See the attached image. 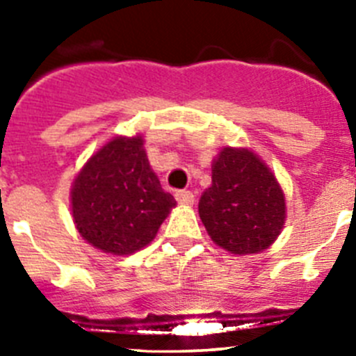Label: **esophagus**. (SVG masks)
Wrapping results in <instances>:
<instances>
[{"label":"esophagus","mask_w":356,"mask_h":356,"mask_svg":"<svg viewBox=\"0 0 356 356\" xmlns=\"http://www.w3.org/2000/svg\"><path fill=\"white\" fill-rule=\"evenodd\" d=\"M176 201L180 205H194V194L191 191H178L176 193Z\"/></svg>","instance_id":"1"}]
</instances>
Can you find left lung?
Listing matches in <instances>:
<instances>
[{
	"label": "left lung",
	"instance_id": "obj_1",
	"mask_svg": "<svg viewBox=\"0 0 356 356\" xmlns=\"http://www.w3.org/2000/svg\"><path fill=\"white\" fill-rule=\"evenodd\" d=\"M200 217L210 238L234 254L260 253L285 222V196L271 169L246 147H225L201 194Z\"/></svg>",
	"mask_w": 356,
	"mask_h": 356
}]
</instances>
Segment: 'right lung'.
<instances>
[{
	"label": "right lung",
	"mask_w": 356,
	"mask_h": 356,
	"mask_svg": "<svg viewBox=\"0 0 356 356\" xmlns=\"http://www.w3.org/2000/svg\"><path fill=\"white\" fill-rule=\"evenodd\" d=\"M172 207L175 197L163 193L149 168L140 135L106 143L72 181L71 210L76 229L105 253L143 250L155 238Z\"/></svg>",
	"instance_id": "add662e5"
}]
</instances>
